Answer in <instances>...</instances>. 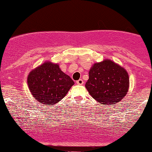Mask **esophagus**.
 I'll return each mask as SVG.
<instances>
[{"instance_id": "obj_1", "label": "esophagus", "mask_w": 152, "mask_h": 152, "mask_svg": "<svg viewBox=\"0 0 152 152\" xmlns=\"http://www.w3.org/2000/svg\"><path fill=\"white\" fill-rule=\"evenodd\" d=\"M76 83L77 84V85H83V84H84V81L82 79H80L79 80H77V81L76 82Z\"/></svg>"}]
</instances>
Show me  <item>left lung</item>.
Wrapping results in <instances>:
<instances>
[{
    "instance_id": "obj_1",
    "label": "left lung",
    "mask_w": 152,
    "mask_h": 152,
    "mask_svg": "<svg viewBox=\"0 0 152 152\" xmlns=\"http://www.w3.org/2000/svg\"><path fill=\"white\" fill-rule=\"evenodd\" d=\"M85 87L101 104H116L128 91V73L119 65L106 59L91 67Z\"/></svg>"
}]
</instances>
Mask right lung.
I'll return each mask as SVG.
<instances>
[{
	"label": "right lung",
	"mask_w": 152,
	"mask_h": 152,
	"mask_svg": "<svg viewBox=\"0 0 152 152\" xmlns=\"http://www.w3.org/2000/svg\"><path fill=\"white\" fill-rule=\"evenodd\" d=\"M27 84L37 102L53 105L64 98L75 82L58 65L47 61L29 72Z\"/></svg>",
	"instance_id": "right-lung-1"
}]
</instances>
